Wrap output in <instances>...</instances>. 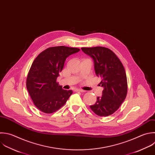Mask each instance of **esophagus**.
<instances>
[{
  "label": "esophagus",
  "mask_w": 155,
  "mask_h": 155,
  "mask_svg": "<svg viewBox=\"0 0 155 155\" xmlns=\"http://www.w3.org/2000/svg\"><path fill=\"white\" fill-rule=\"evenodd\" d=\"M76 91H78V92L84 93V92H85V90H81V89H76Z\"/></svg>",
  "instance_id": "1"
}]
</instances>
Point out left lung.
I'll list each match as a JSON object with an SVG mask.
<instances>
[{"instance_id":"1","label":"left lung","mask_w":155,"mask_h":155,"mask_svg":"<svg viewBox=\"0 0 155 155\" xmlns=\"http://www.w3.org/2000/svg\"><path fill=\"white\" fill-rule=\"evenodd\" d=\"M94 62L97 76L104 88L102 96L97 97L96 103L90 105L97 116H107L114 113L121 105L127 94V79L125 68L118 57L109 48L103 47L81 48Z\"/></svg>"}]
</instances>
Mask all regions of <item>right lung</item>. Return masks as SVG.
<instances>
[{"label": "right lung", "mask_w": 155, "mask_h": 155, "mask_svg": "<svg viewBox=\"0 0 155 155\" xmlns=\"http://www.w3.org/2000/svg\"><path fill=\"white\" fill-rule=\"evenodd\" d=\"M79 50L65 46L50 47L34 60L26 85L34 104L40 111L47 114L56 111L73 94L71 90H63L56 81L66 58Z\"/></svg>", "instance_id": "obj_1"}]
</instances>
